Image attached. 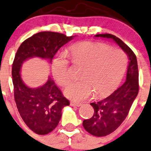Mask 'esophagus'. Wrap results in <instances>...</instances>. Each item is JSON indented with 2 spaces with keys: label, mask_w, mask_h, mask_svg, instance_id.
<instances>
[{
  "label": "esophagus",
  "mask_w": 151,
  "mask_h": 151,
  "mask_svg": "<svg viewBox=\"0 0 151 151\" xmlns=\"http://www.w3.org/2000/svg\"><path fill=\"white\" fill-rule=\"evenodd\" d=\"M82 104L80 103H77V102H74V101H71V106H77V107H79Z\"/></svg>",
  "instance_id": "1"
}]
</instances>
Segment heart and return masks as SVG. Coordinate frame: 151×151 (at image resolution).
I'll return each mask as SVG.
<instances>
[{
    "label": "heart",
    "mask_w": 151,
    "mask_h": 151,
    "mask_svg": "<svg viewBox=\"0 0 151 151\" xmlns=\"http://www.w3.org/2000/svg\"><path fill=\"white\" fill-rule=\"evenodd\" d=\"M68 54L74 62L84 65L80 80L70 82L64 90L66 96L74 101L87 99L93 93L96 97L109 95L120 83L127 66L124 52L99 42L74 44L69 47ZM52 72L60 85L68 83L70 73L66 55L63 53L53 60Z\"/></svg>",
    "instance_id": "obj_1"
}]
</instances>
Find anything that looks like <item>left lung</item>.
Instances as JSON below:
<instances>
[{"label": "left lung", "instance_id": "1", "mask_svg": "<svg viewBox=\"0 0 151 151\" xmlns=\"http://www.w3.org/2000/svg\"><path fill=\"white\" fill-rule=\"evenodd\" d=\"M96 37L113 40L129 58L126 81L107 98L91 103L94 114L89 119L82 122L84 128L90 134L103 137L115 131L126 119L132 105L138 94V66L134 52L122 40L111 34H98Z\"/></svg>", "mask_w": 151, "mask_h": 151}]
</instances>
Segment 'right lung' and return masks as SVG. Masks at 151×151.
I'll return each instance as SVG.
<instances>
[{"label": "right lung", "mask_w": 151, "mask_h": 151, "mask_svg": "<svg viewBox=\"0 0 151 151\" xmlns=\"http://www.w3.org/2000/svg\"><path fill=\"white\" fill-rule=\"evenodd\" d=\"M74 37L53 32H38L25 40L15 55L12 65L14 100L23 121L37 134H48L56 127L61 119V111L64 106H69V101L50 77L39 88L27 86L21 77L22 65L34 57L51 63L60 47Z\"/></svg>", "instance_id": "obj_1"}]
</instances>
